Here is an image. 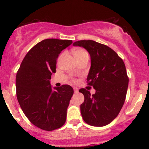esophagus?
I'll return each mask as SVG.
<instances>
[{
  "label": "esophagus",
  "instance_id": "obj_1",
  "mask_svg": "<svg viewBox=\"0 0 149 149\" xmlns=\"http://www.w3.org/2000/svg\"><path fill=\"white\" fill-rule=\"evenodd\" d=\"M73 90H74L75 93H78V88H73Z\"/></svg>",
  "mask_w": 149,
  "mask_h": 149
}]
</instances>
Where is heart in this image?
<instances>
[{"label": "heart", "mask_w": 149, "mask_h": 149, "mask_svg": "<svg viewBox=\"0 0 149 149\" xmlns=\"http://www.w3.org/2000/svg\"><path fill=\"white\" fill-rule=\"evenodd\" d=\"M73 57H74L75 59L83 57V56H85V55H88V53L85 52L84 49H75V50L73 51Z\"/></svg>", "instance_id": "heart-1"}]
</instances>
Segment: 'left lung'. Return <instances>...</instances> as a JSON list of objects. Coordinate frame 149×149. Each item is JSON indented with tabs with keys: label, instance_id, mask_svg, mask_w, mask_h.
Wrapping results in <instances>:
<instances>
[{
	"label": "left lung",
	"instance_id": "1",
	"mask_svg": "<svg viewBox=\"0 0 149 149\" xmlns=\"http://www.w3.org/2000/svg\"><path fill=\"white\" fill-rule=\"evenodd\" d=\"M73 46L84 47L89 52L91 66L87 80L95 90L91 95L88 90L80 89L84 102L80 112L86 123L103 127L118 115L127 91L129 79L123 59L108 46L94 40H79Z\"/></svg>",
	"mask_w": 149,
	"mask_h": 149
}]
</instances>
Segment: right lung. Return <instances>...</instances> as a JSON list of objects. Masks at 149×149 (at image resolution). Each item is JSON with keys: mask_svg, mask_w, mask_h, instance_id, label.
Instances as JSON below:
<instances>
[{"mask_svg": "<svg viewBox=\"0 0 149 149\" xmlns=\"http://www.w3.org/2000/svg\"><path fill=\"white\" fill-rule=\"evenodd\" d=\"M72 42L54 38L39 42L26 54L17 73L20 107L32 124L44 130L58 129L66 122L73 89L69 85L52 88L49 80L56 72L59 54Z\"/></svg>", "mask_w": 149, "mask_h": 149, "instance_id": "add662e5", "label": "right lung"}]
</instances>
